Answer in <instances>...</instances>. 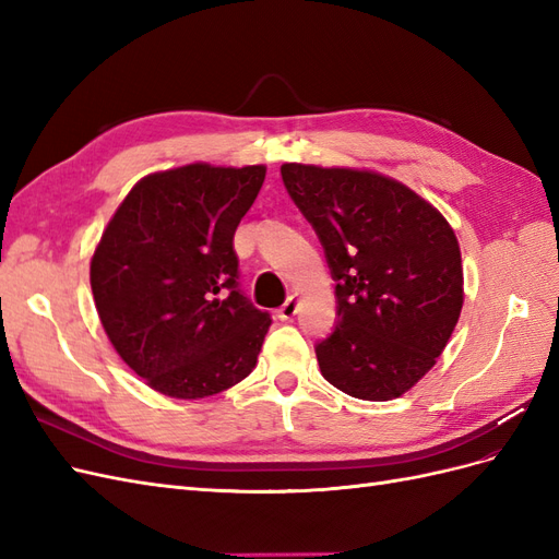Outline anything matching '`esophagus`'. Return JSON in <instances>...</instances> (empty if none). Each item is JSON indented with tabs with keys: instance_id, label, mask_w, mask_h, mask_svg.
I'll list each match as a JSON object with an SVG mask.
<instances>
[{
	"instance_id": "34e87169",
	"label": "esophagus",
	"mask_w": 559,
	"mask_h": 559,
	"mask_svg": "<svg viewBox=\"0 0 559 559\" xmlns=\"http://www.w3.org/2000/svg\"><path fill=\"white\" fill-rule=\"evenodd\" d=\"M298 306H300L298 296H289V298L284 300V306L277 310V319H282V321H292V319L296 317V312H298Z\"/></svg>"
}]
</instances>
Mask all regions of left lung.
I'll return each instance as SVG.
<instances>
[{
  "instance_id": "obj_1",
  "label": "left lung",
  "mask_w": 559,
  "mask_h": 559,
  "mask_svg": "<svg viewBox=\"0 0 559 559\" xmlns=\"http://www.w3.org/2000/svg\"><path fill=\"white\" fill-rule=\"evenodd\" d=\"M324 247L337 324L314 352L341 392L392 401L441 357L464 302L454 230L408 186L368 170L282 165Z\"/></svg>"
}]
</instances>
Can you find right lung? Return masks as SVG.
<instances>
[{
  "label": "right lung",
  "mask_w": 559,
  "mask_h": 559,
  "mask_svg": "<svg viewBox=\"0 0 559 559\" xmlns=\"http://www.w3.org/2000/svg\"><path fill=\"white\" fill-rule=\"evenodd\" d=\"M263 179V165L207 163L148 175L93 253V298L114 349L165 396L205 399L257 366L270 314L240 292L233 235Z\"/></svg>",
  "instance_id": "add662e5"
}]
</instances>
